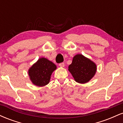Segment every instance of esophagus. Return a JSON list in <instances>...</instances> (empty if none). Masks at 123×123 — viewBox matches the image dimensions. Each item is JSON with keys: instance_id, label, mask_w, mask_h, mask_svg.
<instances>
[{"instance_id": "esophagus-1", "label": "esophagus", "mask_w": 123, "mask_h": 123, "mask_svg": "<svg viewBox=\"0 0 123 123\" xmlns=\"http://www.w3.org/2000/svg\"><path fill=\"white\" fill-rule=\"evenodd\" d=\"M59 66H60V67H64V66H65V63H63V62L59 63Z\"/></svg>"}]
</instances>
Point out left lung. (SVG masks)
Returning <instances> with one entry per match:
<instances>
[{
	"mask_svg": "<svg viewBox=\"0 0 123 123\" xmlns=\"http://www.w3.org/2000/svg\"><path fill=\"white\" fill-rule=\"evenodd\" d=\"M68 70L76 82L84 84L88 82L95 75L97 65L82 54H77L73 57Z\"/></svg>",
	"mask_w": 123,
	"mask_h": 123,
	"instance_id": "1",
	"label": "left lung"
}]
</instances>
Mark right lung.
<instances>
[{"instance_id":"right-lung-1","label":"right lung","mask_w":123,"mask_h":123,"mask_svg":"<svg viewBox=\"0 0 123 123\" xmlns=\"http://www.w3.org/2000/svg\"><path fill=\"white\" fill-rule=\"evenodd\" d=\"M57 66L45 58H40L28 70V74L32 83L35 86L43 87L50 82L52 73Z\"/></svg>"}]
</instances>
